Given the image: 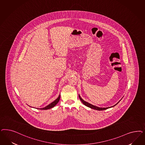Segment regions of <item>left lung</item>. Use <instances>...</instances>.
Wrapping results in <instances>:
<instances>
[{
  "instance_id": "obj_1",
  "label": "left lung",
  "mask_w": 145,
  "mask_h": 145,
  "mask_svg": "<svg viewBox=\"0 0 145 145\" xmlns=\"http://www.w3.org/2000/svg\"><path fill=\"white\" fill-rule=\"evenodd\" d=\"M79 98H80V100H81V101H82V103L84 104V105H85L86 106H87V107H88L90 108H91V109H93L97 110H103L107 109H108V108H110L113 107L115 106L116 105H117L118 103H120V101L121 100H121H120V101H118L116 104H115V105H114V106H111V107H109L106 108H101L99 107H97V106H94L93 105H92V104H91V103H88V102H86V101H84V100L80 97V94H79Z\"/></svg>"
}]
</instances>
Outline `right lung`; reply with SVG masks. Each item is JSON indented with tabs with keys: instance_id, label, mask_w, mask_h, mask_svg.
<instances>
[{
	"instance_id": "right-lung-1",
	"label": "right lung",
	"mask_w": 145,
	"mask_h": 145,
	"mask_svg": "<svg viewBox=\"0 0 145 145\" xmlns=\"http://www.w3.org/2000/svg\"><path fill=\"white\" fill-rule=\"evenodd\" d=\"M60 99V94L59 95V97L54 101H53L52 103H51L50 104H49L48 105H47L46 107H45L44 108H37V109H40V110H47V109H51L52 108L54 107L56 105V104L59 101Z\"/></svg>"
}]
</instances>
